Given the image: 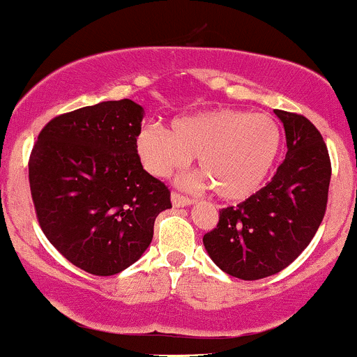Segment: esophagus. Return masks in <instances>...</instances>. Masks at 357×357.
Segmentation results:
<instances>
[{
    "mask_svg": "<svg viewBox=\"0 0 357 357\" xmlns=\"http://www.w3.org/2000/svg\"><path fill=\"white\" fill-rule=\"evenodd\" d=\"M172 204H174L175 207H185L190 206L192 199L187 197V195L178 194V192H172Z\"/></svg>",
    "mask_w": 357,
    "mask_h": 357,
    "instance_id": "obj_1",
    "label": "esophagus"
}]
</instances>
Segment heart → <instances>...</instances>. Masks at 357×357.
Segmentation results:
<instances>
[{"instance_id": "heart-1", "label": "heart", "mask_w": 357, "mask_h": 357, "mask_svg": "<svg viewBox=\"0 0 357 357\" xmlns=\"http://www.w3.org/2000/svg\"><path fill=\"white\" fill-rule=\"evenodd\" d=\"M280 145L282 131L271 116L231 107L177 119L170 131L145 125L136 135L138 157L151 175L168 177L197 155L202 180L226 200L258 190L275 165Z\"/></svg>"}]
</instances>
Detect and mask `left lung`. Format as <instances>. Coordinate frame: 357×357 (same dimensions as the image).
<instances>
[{
  "label": "left lung",
  "mask_w": 357,
  "mask_h": 357,
  "mask_svg": "<svg viewBox=\"0 0 357 357\" xmlns=\"http://www.w3.org/2000/svg\"><path fill=\"white\" fill-rule=\"evenodd\" d=\"M287 135V157L263 189L219 211L204 234L207 253L239 280L271 276L294 263L317 232L327 209L331 158L320 131L305 116L275 109Z\"/></svg>",
  "instance_id": "obj_1"
}]
</instances>
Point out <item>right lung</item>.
<instances>
[{"label": "right lung", "instance_id": "1", "mask_svg": "<svg viewBox=\"0 0 357 357\" xmlns=\"http://www.w3.org/2000/svg\"><path fill=\"white\" fill-rule=\"evenodd\" d=\"M143 107L106 101L55 116L28 160L31 200L43 234L72 265L111 276L133 265L170 209V190L136 151Z\"/></svg>", "mask_w": 357, "mask_h": 357}]
</instances>
